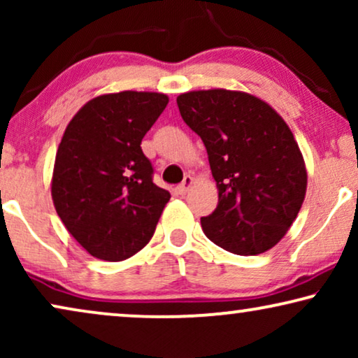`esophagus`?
Segmentation results:
<instances>
[{
  "label": "esophagus",
  "instance_id": "esophagus-1",
  "mask_svg": "<svg viewBox=\"0 0 358 358\" xmlns=\"http://www.w3.org/2000/svg\"><path fill=\"white\" fill-rule=\"evenodd\" d=\"M192 185H194V178H192V176H185L184 180L178 185V187H176V190H178L179 195H185V194L189 192Z\"/></svg>",
  "mask_w": 358,
  "mask_h": 358
}]
</instances>
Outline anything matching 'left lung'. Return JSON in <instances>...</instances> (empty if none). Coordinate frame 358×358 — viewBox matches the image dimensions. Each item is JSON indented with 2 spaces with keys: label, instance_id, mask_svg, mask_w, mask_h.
I'll return each mask as SVG.
<instances>
[{
  "label": "left lung",
  "instance_id": "obj_1",
  "mask_svg": "<svg viewBox=\"0 0 358 358\" xmlns=\"http://www.w3.org/2000/svg\"><path fill=\"white\" fill-rule=\"evenodd\" d=\"M178 106L202 138L217 180L218 205L200 218L203 233L238 256L268 251L306 194L305 159L292 130L266 101L243 91H189Z\"/></svg>",
  "mask_w": 358,
  "mask_h": 358
}]
</instances>
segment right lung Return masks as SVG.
<instances>
[{
  "label": "right lung",
  "mask_w": 358,
  "mask_h": 358,
  "mask_svg": "<svg viewBox=\"0 0 358 358\" xmlns=\"http://www.w3.org/2000/svg\"><path fill=\"white\" fill-rule=\"evenodd\" d=\"M169 97L122 91L87 101L58 145L52 199L68 233L91 256L119 262L143 249L171 194L153 184L141 140Z\"/></svg>",
  "instance_id": "add662e5"
}]
</instances>
